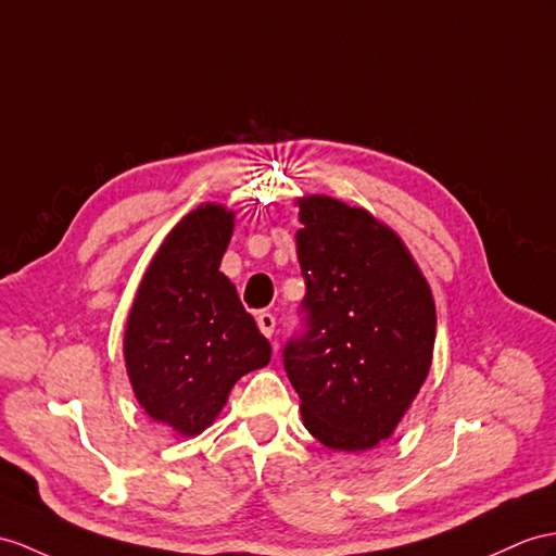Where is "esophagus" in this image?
Masks as SVG:
<instances>
[{
    "label": "esophagus",
    "instance_id": "obj_1",
    "mask_svg": "<svg viewBox=\"0 0 556 556\" xmlns=\"http://www.w3.org/2000/svg\"><path fill=\"white\" fill-rule=\"evenodd\" d=\"M256 325H260V330H262L264 337H270L276 330V318H274V314H266V311H264V314L256 316Z\"/></svg>",
    "mask_w": 556,
    "mask_h": 556
}]
</instances>
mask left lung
Returning a JSON list of instances; mask_svg holds the SVG:
<instances>
[{
  "label": "left lung",
  "mask_w": 556,
  "mask_h": 556,
  "mask_svg": "<svg viewBox=\"0 0 556 556\" xmlns=\"http://www.w3.org/2000/svg\"><path fill=\"white\" fill-rule=\"evenodd\" d=\"M306 332L282 354L311 437L361 453L394 434L422 389L437 306L387 224L330 195L296 198Z\"/></svg>",
  "instance_id": "8db88e82"
}]
</instances>
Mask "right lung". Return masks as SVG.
Here are the masks:
<instances>
[{
    "label": "right lung",
    "instance_id": "obj_1",
    "mask_svg": "<svg viewBox=\"0 0 556 556\" xmlns=\"http://www.w3.org/2000/svg\"><path fill=\"white\" fill-rule=\"evenodd\" d=\"M236 214L198 205L162 240L125 325L127 375L146 415L179 437L205 431L242 375L270 361V344L219 266Z\"/></svg>",
    "mask_w": 556,
    "mask_h": 556
}]
</instances>
